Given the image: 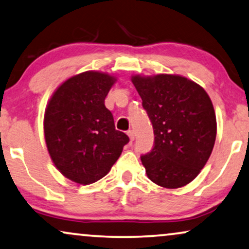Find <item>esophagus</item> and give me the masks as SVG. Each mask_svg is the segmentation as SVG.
I'll use <instances>...</instances> for the list:
<instances>
[{"label":"esophagus","mask_w":249,"mask_h":249,"mask_svg":"<svg viewBox=\"0 0 249 249\" xmlns=\"http://www.w3.org/2000/svg\"><path fill=\"white\" fill-rule=\"evenodd\" d=\"M127 135L129 136V138H130V142L135 141V131L134 130H128Z\"/></svg>","instance_id":"obj_1"}]
</instances>
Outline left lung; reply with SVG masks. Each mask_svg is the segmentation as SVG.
<instances>
[{
	"mask_svg": "<svg viewBox=\"0 0 249 249\" xmlns=\"http://www.w3.org/2000/svg\"><path fill=\"white\" fill-rule=\"evenodd\" d=\"M154 130V146L142 155L146 175L156 185L186 186L206 164L216 137L212 101L203 87L177 74L132 76Z\"/></svg>",
	"mask_w": 249,
	"mask_h": 249,
	"instance_id": "1",
	"label": "left lung"
}]
</instances>
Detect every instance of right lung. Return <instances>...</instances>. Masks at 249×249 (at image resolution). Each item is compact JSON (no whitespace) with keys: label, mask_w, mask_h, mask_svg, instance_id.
<instances>
[{"label":"right lung","mask_w":249,"mask_h":249,"mask_svg":"<svg viewBox=\"0 0 249 249\" xmlns=\"http://www.w3.org/2000/svg\"><path fill=\"white\" fill-rule=\"evenodd\" d=\"M115 80L98 71L76 74L54 91L46 107L47 151L56 169L80 185L107 176L129 142L124 132L115 130L104 104Z\"/></svg>","instance_id":"1"}]
</instances>
